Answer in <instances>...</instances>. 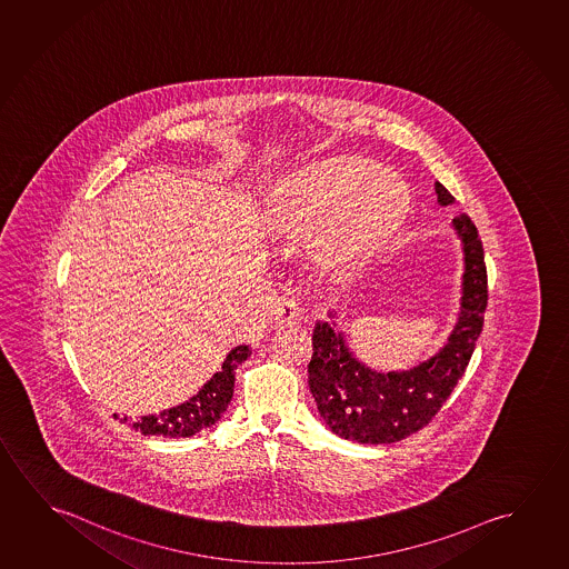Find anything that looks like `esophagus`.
Listing matches in <instances>:
<instances>
[{
	"label": "esophagus",
	"mask_w": 569,
	"mask_h": 569,
	"mask_svg": "<svg viewBox=\"0 0 569 569\" xmlns=\"http://www.w3.org/2000/svg\"><path fill=\"white\" fill-rule=\"evenodd\" d=\"M298 318H300V307H298L297 300H292V298H282V300H279V305L274 308V320H277V325H297Z\"/></svg>",
	"instance_id": "34e87169"
}]
</instances>
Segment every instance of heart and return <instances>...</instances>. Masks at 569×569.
<instances>
[{
    "mask_svg": "<svg viewBox=\"0 0 569 569\" xmlns=\"http://www.w3.org/2000/svg\"><path fill=\"white\" fill-rule=\"evenodd\" d=\"M411 199L406 183L378 162L346 158L310 168L284 183L269 217L287 239L318 237V257L343 271L376 253L406 223Z\"/></svg>",
    "mask_w": 569,
    "mask_h": 569,
    "instance_id": "heart-1",
    "label": "heart"
}]
</instances>
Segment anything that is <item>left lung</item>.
Here are the masks:
<instances>
[{
    "instance_id": "obj_1",
    "label": "left lung",
    "mask_w": 569,
    "mask_h": 569,
    "mask_svg": "<svg viewBox=\"0 0 569 569\" xmlns=\"http://www.w3.org/2000/svg\"><path fill=\"white\" fill-rule=\"evenodd\" d=\"M441 206L455 201L442 183H435ZM462 251V308L449 343L431 360L409 371L378 373L348 350L342 332L318 322L312 335L308 386L320 417L343 439L383 445L406 439L431 423L451 397L469 366L485 326L488 305L487 262L478 229L467 213L452 219Z\"/></svg>"
}]
</instances>
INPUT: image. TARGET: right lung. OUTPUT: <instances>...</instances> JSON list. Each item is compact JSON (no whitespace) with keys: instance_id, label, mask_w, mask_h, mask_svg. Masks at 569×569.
<instances>
[{"instance_id":"add662e5","label":"right lung","mask_w":569,"mask_h":569,"mask_svg":"<svg viewBox=\"0 0 569 569\" xmlns=\"http://www.w3.org/2000/svg\"><path fill=\"white\" fill-rule=\"evenodd\" d=\"M251 356L249 346H237L227 353L221 370L213 373L203 388L196 396L183 401L181 406L166 409L158 416H146L134 419L130 427L144 435H160V437H191L201 433L216 425L226 413L227 406L231 403L234 388V370ZM124 417L122 421H127Z\"/></svg>"}]
</instances>
